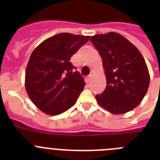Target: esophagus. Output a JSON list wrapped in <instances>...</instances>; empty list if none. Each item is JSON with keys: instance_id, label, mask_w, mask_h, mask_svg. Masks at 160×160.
I'll use <instances>...</instances> for the list:
<instances>
[{"instance_id": "34e87169", "label": "esophagus", "mask_w": 160, "mask_h": 160, "mask_svg": "<svg viewBox=\"0 0 160 160\" xmlns=\"http://www.w3.org/2000/svg\"><path fill=\"white\" fill-rule=\"evenodd\" d=\"M93 75H94V73H93V72L91 71V72H90V74H89V76H88V77H87V82H90V80H91V78H92Z\"/></svg>"}]
</instances>
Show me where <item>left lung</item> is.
I'll use <instances>...</instances> for the list:
<instances>
[{
  "mask_svg": "<svg viewBox=\"0 0 160 160\" xmlns=\"http://www.w3.org/2000/svg\"><path fill=\"white\" fill-rule=\"evenodd\" d=\"M90 42L101 55L107 78L105 90L95 96L98 104L116 114L135 108L150 83L148 66L140 52L117 32L94 35Z\"/></svg>",
  "mask_w": 160,
  "mask_h": 160,
  "instance_id": "obj_1",
  "label": "left lung"
}]
</instances>
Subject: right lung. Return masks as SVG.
<instances>
[{
	"label": "right lung",
	"instance_id": "right-lung-1",
	"mask_svg": "<svg viewBox=\"0 0 160 160\" xmlns=\"http://www.w3.org/2000/svg\"><path fill=\"white\" fill-rule=\"evenodd\" d=\"M89 39L90 36L62 32L44 41L31 53L25 89L44 113L58 115L75 104L86 83L70 60Z\"/></svg>",
	"mask_w": 160,
	"mask_h": 160
}]
</instances>
